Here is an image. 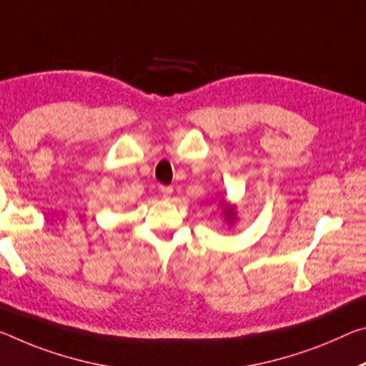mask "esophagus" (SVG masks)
Masks as SVG:
<instances>
[{"instance_id":"obj_1","label":"esophagus","mask_w":366,"mask_h":366,"mask_svg":"<svg viewBox=\"0 0 366 366\" xmlns=\"http://www.w3.org/2000/svg\"><path fill=\"white\" fill-rule=\"evenodd\" d=\"M172 187L171 185H161V194H162V197H164V199H169V197L172 195Z\"/></svg>"}]
</instances>
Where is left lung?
I'll return each mask as SVG.
<instances>
[{
    "label": "left lung",
    "instance_id": "1",
    "mask_svg": "<svg viewBox=\"0 0 366 366\" xmlns=\"http://www.w3.org/2000/svg\"><path fill=\"white\" fill-rule=\"evenodd\" d=\"M233 214H234V212H233V210H228V212H226V217H228V218L233 217Z\"/></svg>",
    "mask_w": 366,
    "mask_h": 366
}]
</instances>
